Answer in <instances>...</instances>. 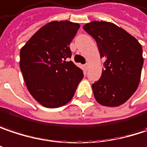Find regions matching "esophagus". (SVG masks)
<instances>
[{"instance_id": "obj_1", "label": "esophagus", "mask_w": 147, "mask_h": 147, "mask_svg": "<svg viewBox=\"0 0 147 147\" xmlns=\"http://www.w3.org/2000/svg\"><path fill=\"white\" fill-rule=\"evenodd\" d=\"M84 67H85V69H86V70H87V69H88V67H89V64H88V63H87V64H85Z\"/></svg>"}]
</instances>
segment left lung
Listing matches in <instances>:
<instances>
[{"instance_id":"obj_1","label":"left lung","mask_w":147,"mask_h":147,"mask_svg":"<svg viewBox=\"0 0 147 147\" xmlns=\"http://www.w3.org/2000/svg\"><path fill=\"white\" fill-rule=\"evenodd\" d=\"M83 29L96 40L101 58L105 59L100 79L92 85L94 98L102 106H120L139 86L144 62L141 45L109 22L92 21Z\"/></svg>"}]
</instances>
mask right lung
Masks as SVG:
<instances>
[{"instance_id":"obj_1","label":"right lung","mask_w":147,"mask_h":147,"mask_svg":"<svg viewBox=\"0 0 147 147\" xmlns=\"http://www.w3.org/2000/svg\"><path fill=\"white\" fill-rule=\"evenodd\" d=\"M80 24L52 21L40 28L20 50V69L27 88L42 106L55 109L72 99L83 77L71 58L70 44Z\"/></svg>"}]
</instances>
